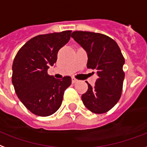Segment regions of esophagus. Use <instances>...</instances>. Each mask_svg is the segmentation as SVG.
<instances>
[{
    "label": "esophagus",
    "mask_w": 147,
    "mask_h": 147,
    "mask_svg": "<svg viewBox=\"0 0 147 147\" xmlns=\"http://www.w3.org/2000/svg\"><path fill=\"white\" fill-rule=\"evenodd\" d=\"M71 80H72V84H75V83H77V80L75 79L74 77H72V78H71Z\"/></svg>",
    "instance_id": "esophagus-1"
}]
</instances>
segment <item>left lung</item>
Returning <instances> with one entry per match:
<instances>
[{
  "mask_svg": "<svg viewBox=\"0 0 147 147\" xmlns=\"http://www.w3.org/2000/svg\"><path fill=\"white\" fill-rule=\"evenodd\" d=\"M73 37L86 51V67L96 71L98 78L95 85L88 84L82 95L83 103L94 113H104L111 110L120 100L125 74L124 57L114 40L100 33L74 31Z\"/></svg>",
  "mask_w": 147,
  "mask_h": 147,
  "instance_id": "8db88e82",
  "label": "left lung"
}]
</instances>
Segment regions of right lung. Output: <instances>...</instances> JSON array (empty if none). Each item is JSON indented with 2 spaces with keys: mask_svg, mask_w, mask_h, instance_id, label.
Instances as JSON below:
<instances>
[{
  "mask_svg": "<svg viewBox=\"0 0 147 147\" xmlns=\"http://www.w3.org/2000/svg\"><path fill=\"white\" fill-rule=\"evenodd\" d=\"M71 30L33 37L17 53L12 65V84L18 98L34 114L47 117L60 108L71 77L55 79L47 74L59 50L70 38Z\"/></svg>",
  "mask_w": 147,
  "mask_h": 147,
  "instance_id": "1",
  "label": "right lung"
}]
</instances>
